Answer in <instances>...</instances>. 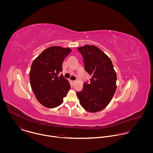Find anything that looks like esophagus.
<instances>
[{"mask_svg": "<svg viewBox=\"0 0 153 153\" xmlns=\"http://www.w3.org/2000/svg\"><path fill=\"white\" fill-rule=\"evenodd\" d=\"M72 82L73 84H74L76 82V81H72Z\"/></svg>", "mask_w": 153, "mask_h": 153, "instance_id": "obj_1", "label": "esophagus"}]
</instances>
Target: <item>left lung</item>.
Wrapping results in <instances>:
<instances>
[{
	"label": "left lung",
	"mask_w": 153,
	"mask_h": 153,
	"mask_svg": "<svg viewBox=\"0 0 153 153\" xmlns=\"http://www.w3.org/2000/svg\"><path fill=\"white\" fill-rule=\"evenodd\" d=\"M78 49L84 58L85 71L92 77L76 95L84 109L100 111L109 104L116 91V72L110 58L98 47L86 45Z\"/></svg>",
	"instance_id": "left-lung-1"
}]
</instances>
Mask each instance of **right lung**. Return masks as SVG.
I'll use <instances>...</instances> for the list:
<instances>
[{
  "instance_id": "right-lung-1",
  "label": "right lung",
  "mask_w": 153,
  "mask_h": 153,
  "mask_svg": "<svg viewBox=\"0 0 153 153\" xmlns=\"http://www.w3.org/2000/svg\"><path fill=\"white\" fill-rule=\"evenodd\" d=\"M71 49L53 46L45 49L33 61L30 71L31 88L37 100L44 107L53 108L63 102L71 88L62 75V64Z\"/></svg>"
}]
</instances>
